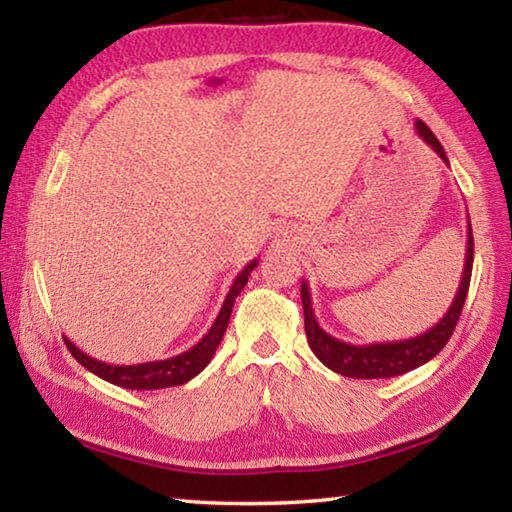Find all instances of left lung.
<instances>
[{"mask_svg": "<svg viewBox=\"0 0 512 512\" xmlns=\"http://www.w3.org/2000/svg\"><path fill=\"white\" fill-rule=\"evenodd\" d=\"M415 133L420 135L422 142H427L433 151L440 155V160L449 164L445 149L436 140V135L429 131V126L424 121H415ZM465 264L463 275L458 282V291L449 305L447 314L438 320L436 325L429 327L424 334L413 336V339L404 341H391V343H370V345H352L341 339H334L332 334H327L323 327L318 325L314 316V307H311V293L309 284L302 282L300 298L302 309H305V332L311 352L316 354L323 366L329 370L339 372L343 377L352 379H388L404 375L420 368L429 359L445 348L449 336H452L454 327L461 316L467 289H470V277H472V262H474V239H472V225L470 216H467V246H465Z\"/></svg>", "mask_w": 512, "mask_h": 512, "instance_id": "left-lung-1", "label": "left lung"}]
</instances>
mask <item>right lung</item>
Listing matches in <instances>:
<instances>
[{"instance_id":"obj_1","label":"right lung","mask_w":512,"mask_h":512,"mask_svg":"<svg viewBox=\"0 0 512 512\" xmlns=\"http://www.w3.org/2000/svg\"><path fill=\"white\" fill-rule=\"evenodd\" d=\"M259 264V259H253L244 271H241L232 287L228 291V296L223 300V307L219 311V316L212 323V327L207 329V334L196 345H192L187 352H180L176 357L169 359H160V361H146V363H133V366H115V363H106L90 357L83 350L76 348V345L65 336V345L67 350L72 352V357L81 363L85 370H90L92 375H97L101 379L110 381V384L128 388V391H158V388H171V386H180L187 384L189 379H194L198 372L205 370L207 363L212 361L216 348L225 334V327L230 323V314L232 307H235V300L241 293V289L246 287L248 275L253 273V268Z\"/></svg>"}]
</instances>
